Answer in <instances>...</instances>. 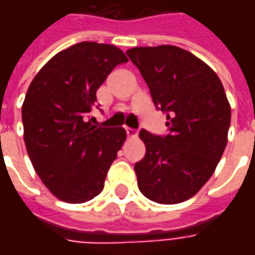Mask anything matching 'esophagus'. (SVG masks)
<instances>
[{"instance_id": "obj_1", "label": "esophagus", "mask_w": 255, "mask_h": 255, "mask_svg": "<svg viewBox=\"0 0 255 255\" xmlns=\"http://www.w3.org/2000/svg\"><path fill=\"white\" fill-rule=\"evenodd\" d=\"M126 132H127L128 138H135L138 135V132L135 129H132V128H126Z\"/></svg>"}]
</instances>
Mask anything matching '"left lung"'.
<instances>
[{"label": "left lung", "instance_id": "1", "mask_svg": "<svg viewBox=\"0 0 255 255\" xmlns=\"http://www.w3.org/2000/svg\"><path fill=\"white\" fill-rule=\"evenodd\" d=\"M157 109L166 115L168 135L142 129L146 154L135 164L138 187L150 201L173 205L194 197L213 175L228 142L231 105L208 64L172 45L127 50Z\"/></svg>", "mask_w": 255, "mask_h": 255}]
</instances>
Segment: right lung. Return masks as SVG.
<instances>
[{
  "label": "right lung",
  "instance_id": "right-lung-1",
  "mask_svg": "<svg viewBox=\"0 0 255 255\" xmlns=\"http://www.w3.org/2000/svg\"><path fill=\"white\" fill-rule=\"evenodd\" d=\"M127 61L113 45L80 42L50 58L27 90L21 106L27 153L60 201L83 203L104 190L127 133L122 127L97 128L91 111L97 90Z\"/></svg>",
  "mask_w": 255,
  "mask_h": 255
}]
</instances>
